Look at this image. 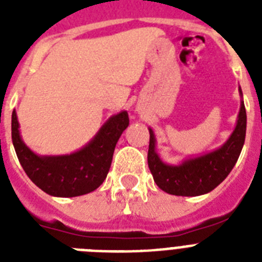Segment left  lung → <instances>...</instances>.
Masks as SVG:
<instances>
[{
  "instance_id": "obj_1",
  "label": "left lung",
  "mask_w": 262,
  "mask_h": 262,
  "mask_svg": "<svg viewBox=\"0 0 262 262\" xmlns=\"http://www.w3.org/2000/svg\"><path fill=\"white\" fill-rule=\"evenodd\" d=\"M240 96L243 97L239 88ZM247 113L244 101L240 102V111L233 133L221 148L203 156L189 159L178 165L165 164L156 152V139L149 128L148 166L157 186L168 194L195 196L209 193L230 174L239 159L245 140Z\"/></svg>"
}]
</instances>
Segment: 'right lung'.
<instances>
[{
	"label": "right lung",
	"instance_id": "1",
	"mask_svg": "<svg viewBox=\"0 0 262 262\" xmlns=\"http://www.w3.org/2000/svg\"><path fill=\"white\" fill-rule=\"evenodd\" d=\"M129 123L127 111L113 115L84 148L62 156H38L19 135L15 110L11 114V139L18 160L39 189L53 196H78L96 190L105 181L115 145Z\"/></svg>",
	"mask_w": 262,
	"mask_h": 262
}]
</instances>
